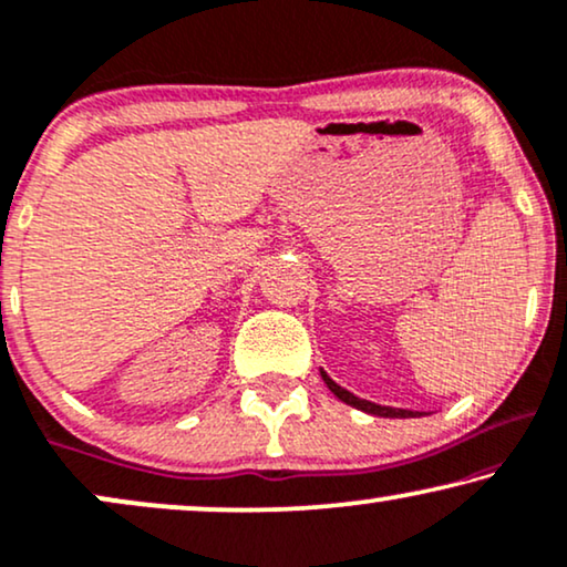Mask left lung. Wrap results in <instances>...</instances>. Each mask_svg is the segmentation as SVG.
Listing matches in <instances>:
<instances>
[{"instance_id": "8db88e82", "label": "left lung", "mask_w": 567, "mask_h": 567, "mask_svg": "<svg viewBox=\"0 0 567 567\" xmlns=\"http://www.w3.org/2000/svg\"><path fill=\"white\" fill-rule=\"evenodd\" d=\"M321 379H323V383H327V386H329L331 394H334L337 399H342L344 404L354 406V410H362V412H368V414H379V417H417V412H412V410H396V406H381V404L368 402V399L354 396V394H350V391H347V389L339 386V383L331 381L329 375L323 373V371H321Z\"/></svg>"}]
</instances>
